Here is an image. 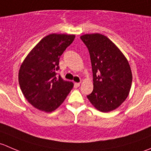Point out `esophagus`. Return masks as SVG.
Instances as JSON below:
<instances>
[{
  "label": "esophagus",
  "instance_id": "obj_1",
  "mask_svg": "<svg viewBox=\"0 0 151 151\" xmlns=\"http://www.w3.org/2000/svg\"><path fill=\"white\" fill-rule=\"evenodd\" d=\"M80 83H74V88H78V87H80Z\"/></svg>",
  "mask_w": 151,
  "mask_h": 151
}]
</instances>
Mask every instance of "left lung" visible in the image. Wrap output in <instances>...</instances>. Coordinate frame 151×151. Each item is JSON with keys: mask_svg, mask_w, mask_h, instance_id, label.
Listing matches in <instances>:
<instances>
[{"mask_svg": "<svg viewBox=\"0 0 151 151\" xmlns=\"http://www.w3.org/2000/svg\"><path fill=\"white\" fill-rule=\"evenodd\" d=\"M80 39L89 51L93 77V90L87 97L101 112L114 110L126 99L132 87V73L129 61L104 35L85 34Z\"/></svg>", "mask_w": 151, "mask_h": 151, "instance_id": "obj_1", "label": "left lung"}]
</instances>
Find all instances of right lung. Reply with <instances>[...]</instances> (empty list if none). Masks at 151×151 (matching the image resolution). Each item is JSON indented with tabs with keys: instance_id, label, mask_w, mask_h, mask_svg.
Wrapping results in <instances>:
<instances>
[{
	"instance_id": "obj_1",
	"label": "right lung",
	"mask_w": 151,
	"mask_h": 151,
	"mask_svg": "<svg viewBox=\"0 0 151 151\" xmlns=\"http://www.w3.org/2000/svg\"><path fill=\"white\" fill-rule=\"evenodd\" d=\"M75 35L52 33L36 45L21 64L18 74L20 89L32 106L39 110H55L72 89V82L56 77L59 58Z\"/></svg>"
}]
</instances>
